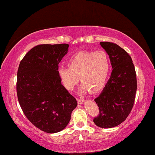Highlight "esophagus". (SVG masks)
<instances>
[{"label":"esophagus","instance_id":"1","mask_svg":"<svg viewBox=\"0 0 155 155\" xmlns=\"http://www.w3.org/2000/svg\"><path fill=\"white\" fill-rule=\"evenodd\" d=\"M77 100L78 103L80 104H83L84 102V100L83 98H77Z\"/></svg>","mask_w":155,"mask_h":155}]
</instances>
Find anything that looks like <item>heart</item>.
Instances as JSON below:
<instances>
[{
	"mask_svg": "<svg viewBox=\"0 0 155 155\" xmlns=\"http://www.w3.org/2000/svg\"><path fill=\"white\" fill-rule=\"evenodd\" d=\"M68 68L61 67L58 74L63 86L72 90L78 77L83 85L81 91L97 92L107 81L110 69L109 55L105 51H84L73 55L68 61Z\"/></svg>",
	"mask_w": 155,
	"mask_h": 155,
	"instance_id": "1",
	"label": "heart"
}]
</instances>
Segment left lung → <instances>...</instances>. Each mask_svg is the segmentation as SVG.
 <instances>
[{
    "label": "left lung",
    "instance_id": "8db88e82",
    "mask_svg": "<svg viewBox=\"0 0 155 155\" xmlns=\"http://www.w3.org/2000/svg\"><path fill=\"white\" fill-rule=\"evenodd\" d=\"M109 55L112 72L102 92L94 99L99 114L93 119L97 126L111 128L125 120L132 109L137 89V74L128 53L116 44L101 41Z\"/></svg>",
    "mask_w": 155,
    "mask_h": 155
}]
</instances>
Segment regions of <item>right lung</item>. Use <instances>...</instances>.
<instances>
[{
    "instance_id": "right-lung-1",
    "label": "right lung",
    "mask_w": 155,
    "mask_h": 155,
    "mask_svg": "<svg viewBox=\"0 0 155 155\" xmlns=\"http://www.w3.org/2000/svg\"><path fill=\"white\" fill-rule=\"evenodd\" d=\"M69 45H40L20 62L17 93L20 107L32 124L47 133L66 127L77 101L61 84L58 64Z\"/></svg>"
}]
</instances>
